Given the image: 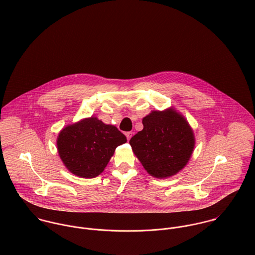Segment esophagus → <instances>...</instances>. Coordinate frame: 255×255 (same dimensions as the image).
<instances>
[{
    "instance_id": "1",
    "label": "esophagus",
    "mask_w": 255,
    "mask_h": 255,
    "mask_svg": "<svg viewBox=\"0 0 255 255\" xmlns=\"http://www.w3.org/2000/svg\"><path fill=\"white\" fill-rule=\"evenodd\" d=\"M132 132H126L125 133V135H126V137H127V139H128V141L131 139V137H132Z\"/></svg>"
}]
</instances>
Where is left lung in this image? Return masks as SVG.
<instances>
[{
  "instance_id": "1",
  "label": "left lung",
  "mask_w": 255,
  "mask_h": 255,
  "mask_svg": "<svg viewBox=\"0 0 255 255\" xmlns=\"http://www.w3.org/2000/svg\"><path fill=\"white\" fill-rule=\"evenodd\" d=\"M143 130L129 141L147 172L157 178L176 174L187 164L194 135L187 121L173 110L152 111L143 118Z\"/></svg>"
}]
</instances>
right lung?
<instances>
[{
    "label": "right lung",
    "instance_id": "add662e5",
    "mask_svg": "<svg viewBox=\"0 0 255 255\" xmlns=\"http://www.w3.org/2000/svg\"><path fill=\"white\" fill-rule=\"evenodd\" d=\"M126 141V136L115 126L91 117L64 128L57 146L62 161L73 174L94 178L103 172L116 147Z\"/></svg>",
    "mask_w": 255,
    "mask_h": 255
}]
</instances>
